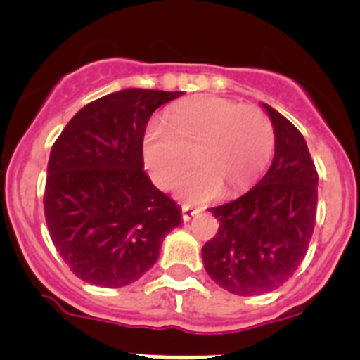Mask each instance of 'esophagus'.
<instances>
[{
	"mask_svg": "<svg viewBox=\"0 0 360 360\" xmlns=\"http://www.w3.org/2000/svg\"><path fill=\"white\" fill-rule=\"evenodd\" d=\"M181 210H183V220H184V222H188V220L192 219V217L197 213V210H193L192 206H188V204H183V208H181Z\"/></svg>",
	"mask_w": 360,
	"mask_h": 360,
	"instance_id": "1",
	"label": "esophagus"
}]
</instances>
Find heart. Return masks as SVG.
Listing matches in <instances>:
<instances>
[{"instance_id":"b5f03b06","label":"heart","mask_w":360,"mask_h":360,"mask_svg":"<svg viewBox=\"0 0 360 360\" xmlns=\"http://www.w3.org/2000/svg\"><path fill=\"white\" fill-rule=\"evenodd\" d=\"M197 167L176 184L190 202L235 195L264 174L274 152L273 122L255 105L219 96H199L167 115V125L152 122L143 134V160L160 186H170L192 161Z\"/></svg>"}]
</instances>
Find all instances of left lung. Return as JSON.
<instances>
[{"mask_svg":"<svg viewBox=\"0 0 360 360\" xmlns=\"http://www.w3.org/2000/svg\"><path fill=\"white\" fill-rule=\"evenodd\" d=\"M274 127L267 174L238 199L212 208L219 231L202 248L206 273L238 296L278 289L305 258L316 224L317 172L305 138L262 103Z\"/></svg>","mask_w":360,"mask_h":360,"instance_id":"8db88e82","label":"left lung"}]
</instances>
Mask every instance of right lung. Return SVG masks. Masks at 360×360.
Returning a JSON list of instances; mask_svg holds the SVG:
<instances>
[{
	"label": "right lung",
	"instance_id": "right-lung-1",
	"mask_svg": "<svg viewBox=\"0 0 360 360\" xmlns=\"http://www.w3.org/2000/svg\"><path fill=\"white\" fill-rule=\"evenodd\" d=\"M181 91L122 89L87 103L50 152L44 217L51 242L75 276L118 289L143 276L181 208L143 170L152 112Z\"/></svg>",
	"mask_w": 360,
	"mask_h": 360
}]
</instances>
